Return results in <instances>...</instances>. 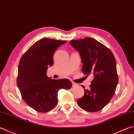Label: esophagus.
Returning <instances> with one entry per match:
<instances>
[{
	"label": "esophagus",
	"mask_w": 134,
	"mask_h": 134,
	"mask_svg": "<svg viewBox=\"0 0 134 134\" xmlns=\"http://www.w3.org/2000/svg\"><path fill=\"white\" fill-rule=\"evenodd\" d=\"M72 87H73L77 86V84L76 83H75V82H72Z\"/></svg>",
	"instance_id": "34e87169"
}]
</instances>
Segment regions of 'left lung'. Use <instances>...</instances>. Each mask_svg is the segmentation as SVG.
Returning <instances> with one entry per match:
<instances>
[{
	"label": "left lung",
	"instance_id": "8db88e82",
	"mask_svg": "<svg viewBox=\"0 0 134 134\" xmlns=\"http://www.w3.org/2000/svg\"><path fill=\"white\" fill-rule=\"evenodd\" d=\"M79 52L82 63V71L87 75L93 74L90 89L77 99L84 110L97 112L103 109L115 94L118 82L116 60L111 51L91 37H85L69 42Z\"/></svg>",
	"mask_w": 134,
	"mask_h": 134
}]
</instances>
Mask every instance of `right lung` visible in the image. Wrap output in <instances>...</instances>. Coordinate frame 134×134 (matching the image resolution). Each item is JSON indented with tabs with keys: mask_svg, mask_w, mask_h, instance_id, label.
I'll return each mask as SVG.
<instances>
[{
	"mask_svg": "<svg viewBox=\"0 0 134 134\" xmlns=\"http://www.w3.org/2000/svg\"><path fill=\"white\" fill-rule=\"evenodd\" d=\"M66 41L42 38L33 44L21 57L18 65L17 85L26 103L40 113L54 108L60 89H70L69 79L53 80L46 74L53 64V53Z\"/></svg>",
	"mask_w": 134,
	"mask_h": 134,
	"instance_id": "1",
	"label": "right lung"
}]
</instances>
